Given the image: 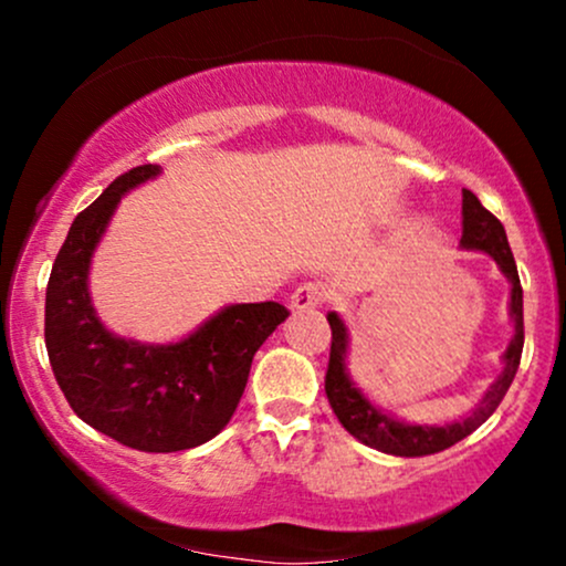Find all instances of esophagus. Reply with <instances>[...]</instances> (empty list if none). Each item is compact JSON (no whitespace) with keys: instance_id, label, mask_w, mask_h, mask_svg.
<instances>
[{"instance_id":"1","label":"esophagus","mask_w":566,"mask_h":566,"mask_svg":"<svg viewBox=\"0 0 566 566\" xmlns=\"http://www.w3.org/2000/svg\"><path fill=\"white\" fill-rule=\"evenodd\" d=\"M327 297V290L319 282H305L290 295V308L292 311H311V308H319Z\"/></svg>"}]
</instances>
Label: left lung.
<instances>
[{"mask_svg":"<svg viewBox=\"0 0 566 566\" xmlns=\"http://www.w3.org/2000/svg\"><path fill=\"white\" fill-rule=\"evenodd\" d=\"M460 247L463 250L486 252L492 261L497 263L500 274L509 279L511 284V303L509 314L513 322V337L509 348L503 350V373L497 380L486 388L476 407L471 409L465 418L452 420L444 426H415L405 423V420L394 418L386 409L375 407L367 399L365 391L356 386L348 373V327L335 311H329L327 322L333 327V346H329V365L327 378H324V391H327L329 407L337 415L343 428L361 441V444L373 447L386 454H396V458H423V454H433L447 450V447L458 444L469 433L476 431L479 426L495 412L500 401H503L505 391L511 388L513 378H516L518 361H522L524 348V301H522V282H518L516 261L509 247V237H505L503 223L484 210L482 201L469 188H463V237H460Z\"/></svg>","mask_w":566,"mask_h":566,"instance_id":"1","label":"left lung"}]
</instances>
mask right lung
Instances as JSON below:
<instances>
[{
	"label": "right lung",
	"instance_id": "1",
	"mask_svg": "<svg viewBox=\"0 0 566 566\" xmlns=\"http://www.w3.org/2000/svg\"><path fill=\"white\" fill-rule=\"evenodd\" d=\"M159 172V165L133 167L74 218L48 282L44 343L57 386L84 423L133 450L180 452L229 426L252 356L290 311L274 301L233 303L175 343L129 340L101 322L90 263L122 197Z\"/></svg>",
	"mask_w": 566,
	"mask_h": 566
}]
</instances>
